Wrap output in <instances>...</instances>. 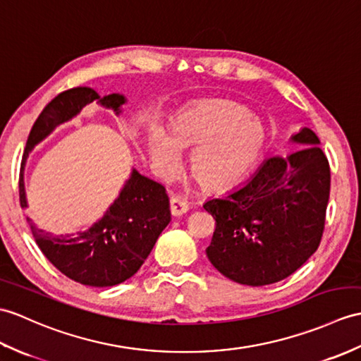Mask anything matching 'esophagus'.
<instances>
[{"label":"esophagus","mask_w":361,"mask_h":361,"mask_svg":"<svg viewBox=\"0 0 361 361\" xmlns=\"http://www.w3.org/2000/svg\"><path fill=\"white\" fill-rule=\"evenodd\" d=\"M188 211H189V206L186 204V201H183L178 197L171 198V214L173 216H181L183 214H186Z\"/></svg>","instance_id":"obj_1"}]
</instances>
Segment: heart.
<instances>
[{
  "label": "heart",
  "instance_id": "1",
  "mask_svg": "<svg viewBox=\"0 0 361 361\" xmlns=\"http://www.w3.org/2000/svg\"><path fill=\"white\" fill-rule=\"evenodd\" d=\"M267 142L264 124L229 99H209L184 109L169 126L149 133V157L161 175L177 171L178 149H194L190 173L206 190L235 186L259 160Z\"/></svg>",
  "mask_w": 361,
  "mask_h": 361
}]
</instances>
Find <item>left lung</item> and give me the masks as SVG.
<instances>
[{
  "label": "left lung",
  "mask_w": 361,
  "mask_h": 361,
  "mask_svg": "<svg viewBox=\"0 0 361 361\" xmlns=\"http://www.w3.org/2000/svg\"><path fill=\"white\" fill-rule=\"evenodd\" d=\"M290 141L301 149L267 158L243 186L203 204L215 220L207 258L232 281L247 286L276 283L320 246L331 190L329 163L309 128Z\"/></svg>",
  "instance_id": "1"
}]
</instances>
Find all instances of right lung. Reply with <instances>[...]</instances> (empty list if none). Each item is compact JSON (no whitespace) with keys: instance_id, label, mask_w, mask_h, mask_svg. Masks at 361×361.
Wrapping results in <instances>:
<instances>
[{"instance_id":"add662e5","label":"right lung","mask_w":361,"mask_h":361,"mask_svg":"<svg viewBox=\"0 0 361 361\" xmlns=\"http://www.w3.org/2000/svg\"><path fill=\"white\" fill-rule=\"evenodd\" d=\"M92 102L120 115L128 99L121 94L99 97L90 87H73L56 95L32 126L20 171L23 209L27 207L24 167L29 154L55 128L71 121ZM169 221V197L164 186L137 169H132L129 180L106 214L86 231L54 235L37 228L27 216L32 235L49 262L71 280L95 288L115 286L137 274Z\"/></svg>"}]
</instances>
